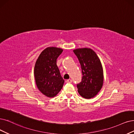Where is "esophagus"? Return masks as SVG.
Masks as SVG:
<instances>
[{"instance_id":"34e87169","label":"esophagus","mask_w":134,"mask_h":134,"mask_svg":"<svg viewBox=\"0 0 134 134\" xmlns=\"http://www.w3.org/2000/svg\"><path fill=\"white\" fill-rule=\"evenodd\" d=\"M66 82L68 83H71L72 82V80H71V79H69V80H67L66 81Z\"/></svg>"}]
</instances>
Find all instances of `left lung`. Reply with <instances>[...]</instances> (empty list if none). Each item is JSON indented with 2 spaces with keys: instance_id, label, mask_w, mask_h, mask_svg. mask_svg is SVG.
I'll return each mask as SVG.
<instances>
[{
  "instance_id": "obj_1",
  "label": "left lung",
  "mask_w": 134,
  "mask_h": 134,
  "mask_svg": "<svg viewBox=\"0 0 134 134\" xmlns=\"http://www.w3.org/2000/svg\"><path fill=\"white\" fill-rule=\"evenodd\" d=\"M80 61L82 78L77 85L78 92L84 98L95 97L103 86L104 76L101 62L91 48H77L73 50Z\"/></svg>"
}]
</instances>
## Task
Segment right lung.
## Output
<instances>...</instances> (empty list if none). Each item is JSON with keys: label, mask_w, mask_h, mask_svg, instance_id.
I'll use <instances>...</instances> for the list:
<instances>
[{"label": "right lung", "mask_w": 134, "mask_h": 134, "mask_svg": "<svg viewBox=\"0 0 134 134\" xmlns=\"http://www.w3.org/2000/svg\"><path fill=\"white\" fill-rule=\"evenodd\" d=\"M62 51L60 48L47 47L40 54L35 65L34 76L37 88L49 98L55 97L64 82L56 64Z\"/></svg>", "instance_id": "right-lung-1"}]
</instances>
